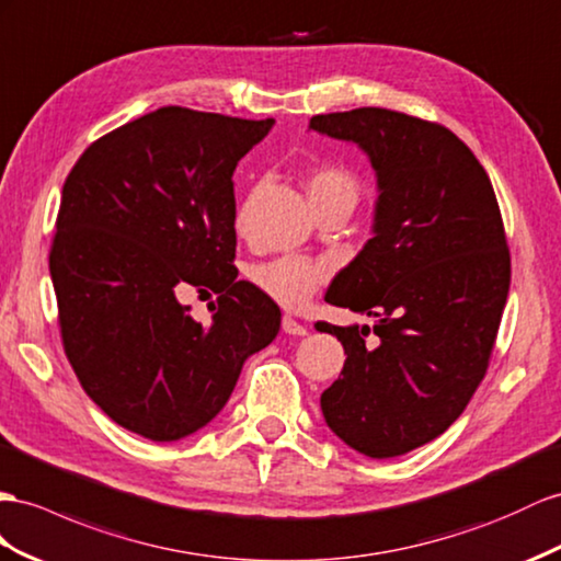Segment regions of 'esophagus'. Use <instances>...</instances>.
<instances>
[{
    "mask_svg": "<svg viewBox=\"0 0 561 561\" xmlns=\"http://www.w3.org/2000/svg\"><path fill=\"white\" fill-rule=\"evenodd\" d=\"M282 329H284V334H291V336H306L308 334V327L296 322L291 314H284V318H282Z\"/></svg>",
    "mask_w": 561,
    "mask_h": 561,
    "instance_id": "esophagus-1",
    "label": "esophagus"
}]
</instances>
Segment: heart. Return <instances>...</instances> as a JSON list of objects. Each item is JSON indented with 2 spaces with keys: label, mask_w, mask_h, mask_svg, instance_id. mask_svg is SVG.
Instances as JSON below:
<instances>
[{
  "label": "heart",
  "mask_w": 561,
  "mask_h": 561,
  "mask_svg": "<svg viewBox=\"0 0 561 561\" xmlns=\"http://www.w3.org/2000/svg\"><path fill=\"white\" fill-rule=\"evenodd\" d=\"M306 192L314 208H320L327 201L343 198L355 206L360 196V186L348 170L324 165L312 172L306 182ZM249 204L237 213V232L247 229ZM329 279V263L312 261L306 255H279L272 261L257 263L251 267V282L272 300H277L284 308H300L308 304L310 296Z\"/></svg>",
  "instance_id": "obj_1"
}]
</instances>
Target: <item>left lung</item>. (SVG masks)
I'll use <instances>...</instances> for the list:
<instances>
[{
	"label": "left lung",
	"mask_w": 561,
	"mask_h": 561,
	"mask_svg": "<svg viewBox=\"0 0 561 561\" xmlns=\"http://www.w3.org/2000/svg\"><path fill=\"white\" fill-rule=\"evenodd\" d=\"M310 130L357 144L379 192L371 239L324 296L377 324H314L346 351L322 414L353 450L398 457L440 436L485 375L510 291L505 227L483 165L448 127L365 106Z\"/></svg>",
	"instance_id": "8db88e82"
}]
</instances>
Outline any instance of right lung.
I'll list each match as a JSON object with an SVG mask.
<instances>
[{"mask_svg":"<svg viewBox=\"0 0 561 561\" xmlns=\"http://www.w3.org/2000/svg\"><path fill=\"white\" fill-rule=\"evenodd\" d=\"M272 125L163 106L90 144L66 178L49 253L64 348L133 434L204 428L279 332L275 300L232 265V175ZM184 285L219 294L210 325L179 304Z\"/></svg>","mask_w":561,"mask_h":561,"instance_id":"1","label":"right lung"}]
</instances>
